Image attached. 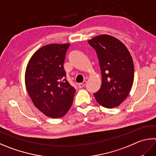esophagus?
I'll return each mask as SVG.
<instances>
[{"mask_svg":"<svg viewBox=\"0 0 156 156\" xmlns=\"http://www.w3.org/2000/svg\"><path fill=\"white\" fill-rule=\"evenodd\" d=\"M86 84H87V82L86 81H84L83 83H80L78 84V87H80V88H83V87H85V85H86Z\"/></svg>","mask_w":156,"mask_h":156,"instance_id":"1","label":"esophagus"}]
</instances>
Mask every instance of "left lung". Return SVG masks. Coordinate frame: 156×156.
<instances>
[{"mask_svg":"<svg viewBox=\"0 0 156 156\" xmlns=\"http://www.w3.org/2000/svg\"><path fill=\"white\" fill-rule=\"evenodd\" d=\"M88 43L97 53L101 86L94 96L99 104L107 108L117 107L129 95L134 80V63L126 46L114 37L101 35Z\"/></svg>","mask_w":156,"mask_h":156,"instance_id":"1","label":"left lung"}]
</instances>
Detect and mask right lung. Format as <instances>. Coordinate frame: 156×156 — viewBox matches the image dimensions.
<instances>
[{
  "mask_svg": "<svg viewBox=\"0 0 156 156\" xmlns=\"http://www.w3.org/2000/svg\"><path fill=\"white\" fill-rule=\"evenodd\" d=\"M69 46L53 44L41 47L27 65V92L37 108L48 117H63L73 102L76 89L67 81L63 68Z\"/></svg>",
  "mask_w": 156,
  "mask_h": 156,
  "instance_id": "add662e5",
  "label": "right lung"
}]
</instances>
